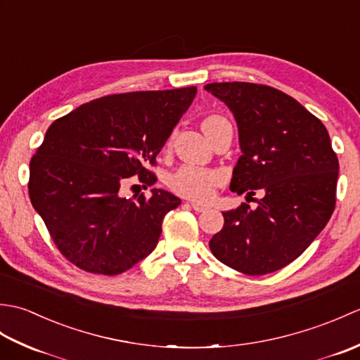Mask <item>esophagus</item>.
<instances>
[{
	"instance_id": "obj_1",
	"label": "esophagus",
	"mask_w": 360,
	"mask_h": 360,
	"mask_svg": "<svg viewBox=\"0 0 360 360\" xmlns=\"http://www.w3.org/2000/svg\"><path fill=\"white\" fill-rule=\"evenodd\" d=\"M190 205H192V209H193L195 212H204V210H207V205L202 204V202H195V201H192V202H190Z\"/></svg>"
}]
</instances>
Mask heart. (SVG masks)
I'll use <instances>...</instances> for the list:
<instances>
[{"instance_id": "1", "label": "heart", "mask_w": 360, "mask_h": 360, "mask_svg": "<svg viewBox=\"0 0 360 360\" xmlns=\"http://www.w3.org/2000/svg\"><path fill=\"white\" fill-rule=\"evenodd\" d=\"M219 116H209L202 120L204 124H209ZM223 174L217 170H207V168L200 167H182L173 174L172 187L174 192L182 196L192 198V200H205L213 192V188L221 184Z\"/></svg>"}]
</instances>
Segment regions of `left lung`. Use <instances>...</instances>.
<instances>
[{
	"mask_svg": "<svg viewBox=\"0 0 360 360\" xmlns=\"http://www.w3.org/2000/svg\"><path fill=\"white\" fill-rule=\"evenodd\" d=\"M224 102L238 125L241 156L231 190L264 196L223 212L209 248L221 263L248 275L281 269L300 257L330 221L339 160L325 125L295 98L248 82L204 86Z\"/></svg>",
	"mask_w": 360,
	"mask_h": 360,
	"instance_id": "8db88e82",
	"label": "left lung"
}]
</instances>
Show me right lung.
Listing matches in <instances>:
<instances>
[{
	"mask_svg": "<svg viewBox=\"0 0 360 360\" xmlns=\"http://www.w3.org/2000/svg\"><path fill=\"white\" fill-rule=\"evenodd\" d=\"M196 86L105 96L57 119L30 159L29 198L62 255L82 271L117 275L155 250L178 196L151 188L127 200L131 176L156 164Z\"/></svg>",
	"mask_w": 360,
	"mask_h": 360,
	"instance_id": "right-lung-1",
	"label": "right lung"
}]
</instances>
